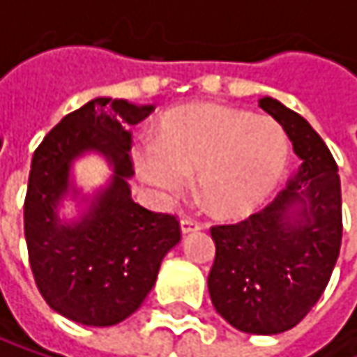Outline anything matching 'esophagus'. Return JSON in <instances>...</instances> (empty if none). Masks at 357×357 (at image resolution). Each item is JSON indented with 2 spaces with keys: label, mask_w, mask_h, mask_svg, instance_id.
I'll return each mask as SVG.
<instances>
[{
  "label": "esophagus",
  "mask_w": 357,
  "mask_h": 357,
  "mask_svg": "<svg viewBox=\"0 0 357 357\" xmlns=\"http://www.w3.org/2000/svg\"><path fill=\"white\" fill-rule=\"evenodd\" d=\"M202 229V223L196 221V219H190V217H183L181 219V234H192V231H198Z\"/></svg>",
  "instance_id": "34e87169"
}]
</instances>
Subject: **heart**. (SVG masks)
I'll use <instances>...</instances> for the list:
<instances>
[{"instance_id": "1", "label": "heart", "mask_w": 357, "mask_h": 357, "mask_svg": "<svg viewBox=\"0 0 357 357\" xmlns=\"http://www.w3.org/2000/svg\"><path fill=\"white\" fill-rule=\"evenodd\" d=\"M287 157V136L275 119L217 103L174 109L157 140L134 149L140 178L163 198H178L196 174L202 204L221 217H244L264 202Z\"/></svg>"}]
</instances>
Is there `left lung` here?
Here are the masks:
<instances>
[{"label":"left lung","instance_id":"left-lung-1","mask_svg":"<svg viewBox=\"0 0 357 357\" xmlns=\"http://www.w3.org/2000/svg\"><path fill=\"white\" fill-rule=\"evenodd\" d=\"M258 105L283 126L300 165L262 211L211 227L217 252L208 294L238 331L277 335L312 310L331 279L343 236L341 181L324 140L300 113L271 97Z\"/></svg>","mask_w":357,"mask_h":357}]
</instances>
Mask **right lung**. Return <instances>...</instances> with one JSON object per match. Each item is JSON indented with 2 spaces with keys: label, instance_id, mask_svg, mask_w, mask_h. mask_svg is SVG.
<instances>
[{
  "label": "right lung",
  "instance_id": "1",
  "mask_svg": "<svg viewBox=\"0 0 357 357\" xmlns=\"http://www.w3.org/2000/svg\"><path fill=\"white\" fill-rule=\"evenodd\" d=\"M153 105L93 99L68 113L38 144L24 198V238L35 283L61 317L111 326L134 314L157 281L163 256L181 238L176 215L153 213L132 200L128 178L136 126ZM101 152L114 176L78 224H61L56 204L69 187L73 159Z\"/></svg>",
  "mask_w": 357,
  "mask_h": 357
}]
</instances>
